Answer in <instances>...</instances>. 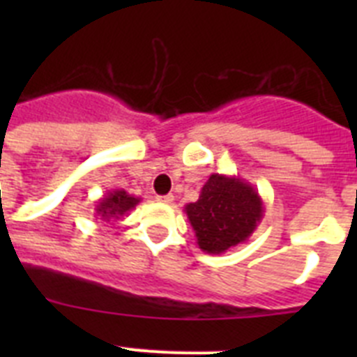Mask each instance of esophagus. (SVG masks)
Listing matches in <instances>:
<instances>
[{"label":"esophagus","instance_id":"1","mask_svg":"<svg viewBox=\"0 0 357 357\" xmlns=\"http://www.w3.org/2000/svg\"><path fill=\"white\" fill-rule=\"evenodd\" d=\"M173 200H175L173 195H162V197H157V202H160V204H172Z\"/></svg>","mask_w":357,"mask_h":357}]
</instances>
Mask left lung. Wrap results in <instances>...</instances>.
<instances>
[{"label":"left lung","mask_w":357,"mask_h":357,"mask_svg":"<svg viewBox=\"0 0 357 357\" xmlns=\"http://www.w3.org/2000/svg\"><path fill=\"white\" fill-rule=\"evenodd\" d=\"M197 236L198 248L223 254L247 241L263 220V198L250 182L238 175L213 173L200 197L184 207Z\"/></svg>","instance_id":"left-lung-1"}]
</instances>
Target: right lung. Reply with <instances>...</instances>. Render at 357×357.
<instances>
[{
	"label": "right lung",
	"mask_w": 357,
	"mask_h": 357,
	"mask_svg": "<svg viewBox=\"0 0 357 357\" xmlns=\"http://www.w3.org/2000/svg\"><path fill=\"white\" fill-rule=\"evenodd\" d=\"M139 202L141 198L132 197L125 189H110L103 195V198L96 202L94 211H96V218H100L102 222H110V220H119L128 211L135 209Z\"/></svg>",
	"instance_id": "1"
}]
</instances>
